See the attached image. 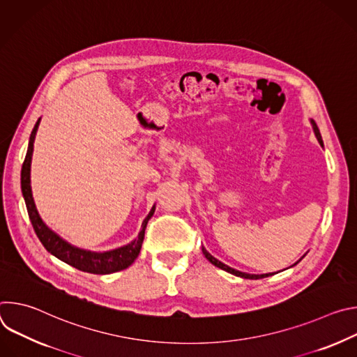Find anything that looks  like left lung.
<instances>
[{
  "label": "left lung",
  "mask_w": 357,
  "mask_h": 357,
  "mask_svg": "<svg viewBox=\"0 0 357 357\" xmlns=\"http://www.w3.org/2000/svg\"><path fill=\"white\" fill-rule=\"evenodd\" d=\"M311 124H312V128H314V132H315V135H317V138H318V141H319V144L321 145H324V142H322V137H321V132H319V128H318V126L315 124V121L314 120H311ZM202 251H203V254H205V257L213 264V266H216V267H219V268H222V270H225V271H227V273H230V274H233V275H236V277H241V278H247V280H260V278H266V277H268V275H274V273L273 274H247V273H241V271H237V270H234V268H231V267H229V266H226V264H223L222 261H219V260H216L211 252H208L206 251V248L205 247H202ZM301 261V260H299ZM298 261V263H299ZM298 263H295V264H298Z\"/></svg>",
  "instance_id": "obj_1"
}]
</instances>
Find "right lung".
Masks as SVG:
<instances>
[{"label":"right lung","mask_w":357,"mask_h":357,"mask_svg":"<svg viewBox=\"0 0 357 357\" xmlns=\"http://www.w3.org/2000/svg\"><path fill=\"white\" fill-rule=\"evenodd\" d=\"M39 121H40V119L36 121V124L31 132L26 157H25V161L22 164V171H21V189H22V195H24V199L26 203V209H28L31 223L33 226V230H35L38 238L40 240L43 247L50 254H52V256H55L61 261H63L80 271H84V273L103 275V274L117 273V271H121V270L130 267L134 263V260L138 257L142 241H144L146 223L151 219V216L154 215L155 206H152L151 212L144 219L138 237L135 240H132L131 243H128L127 245L119 247L116 250L96 252V251H89V250L75 247L70 243H68L66 240H63L61 236H58L55 231L50 230L43 223V220L40 219V216L36 211L33 196H32L31 161H32V152H33V141H35V135H36V131L39 127Z\"/></svg>","instance_id":"add662e5"}]
</instances>
